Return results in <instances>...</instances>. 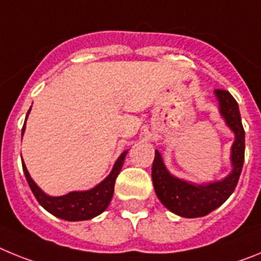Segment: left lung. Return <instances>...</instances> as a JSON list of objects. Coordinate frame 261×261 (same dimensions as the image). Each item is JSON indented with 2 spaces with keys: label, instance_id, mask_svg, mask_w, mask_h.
Instances as JSON below:
<instances>
[{
  "label": "left lung",
  "instance_id": "1",
  "mask_svg": "<svg viewBox=\"0 0 261 261\" xmlns=\"http://www.w3.org/2000/svg\"><path fill=\"white\" fill-rule=\"evenodd\" d=\"M214 94L218 99L221 116L235 135L230 156L232 171L220 181L193 184L170 174L158 150L154 156L151 179L156 196L168 211L184 218L204 217L221 206L234 192L243 167L244 129L238 103L226 90L217 89Z\"/></svg>",
  "mask_w": 261,
  "mask_h": 261
}]
</instances>
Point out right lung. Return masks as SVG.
Segmentation results:
<instances>
[{
    "label": "right lung",
    "instance_id": "add662e5",
    "mask_svg": "<svg viewBox=\"0 0 261 261\" xmlns=\"http://www.w3.org/2000/svg\"><path fill=\"white\" fill-rule=\"evenodd\" d=\"M31 110V108H30ZM30 110L27 112V116L30 114ZM26 116V120H27ZM26 129V124L22 128V136ZM128 151L121 153V155L117 158L115 162L114 168L111 174L106 177L105 180L100 181L98 186L89 191H75V192H69L68 195L64 196H53L45 195L43 191L36 186V183L32 180V177L30 176L29 171H27L26 165L23 162L22 159V167L24 176L27 179L30 188H31L32 193L36 197L39 204L49 212L53 216L59 217L61 220L65 221H85V220H91L94 217L99 216L100 213L106 211L108 204L111 202V199L114 196V188H115V181L121 171V167L124 165V159Z\"/></svg>",
    "mask_w": 261,
    "mask_h": 261
}]
</instances>
